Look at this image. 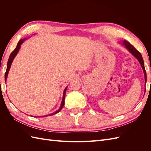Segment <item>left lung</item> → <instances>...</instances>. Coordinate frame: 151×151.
Instances as JSON below:
<instances>
[{"label": "left lung", "instance_id": "8db88e82", "mask_svg": "<svg viewBox=\"0 0 151 151\" xmlns=\"http://www.w3.org/2000/svg\"><path fill=\"white\" fill-rule=\"evenodd\" d=\"M123 47L125 48H126L128 51H129L132 55H134L137 59V60L139 62L142 68L143 71H144V78H145V85L146 84V82H147V75H146V71L145 69V67H144V60L142 58V55L140 54V53L137 50L134 46H132V45L129 43L127 41L124 40L123 42H122L121 43Z\"/></svg>", "mask_w": 151, "mask_h": 151}]
</instances>
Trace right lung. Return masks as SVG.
Segmentation results:
<instances>
[{"label":"right lung","instance_id":"obj_1","mask_svg":"<svg viewBox=\"0 0 151 151\" xmlns=\"http://www.w3.org/2000/svg\"><path fill=\"white\" fill-rule=\"evenodd\" d=\"M27 39H28V38H24V39H22L21 40L19 41V42H18L17 45V47L16 48L14 49V50L11 53L10 56H9V60H8V62H7V69H6V74H5V82H6L7 81V76H8V74H9V70H10V68H11V64L12 63V61L14 60V58H15V57L16 56V55L17 54L18 52H19V50H20V48H21V45L22 44V43H23L25 40H26ZM67 89V87H66V88H65L64 91H63V98H62V103H61V104H60V108H59L58 110H57L56 111H55L54 113H52L51 114H50V115H45L44 116H50V115H55V114H57L58 113L59 111H60L61 109H62V108L63 107V106H64V103H65V93H66V90ZM43 116H40V117H44ZM35 117V116H34ZM36 117H40L38 116H36Z\"/></svg>","mask_w":151,"mask_h":151}]
</instances>
